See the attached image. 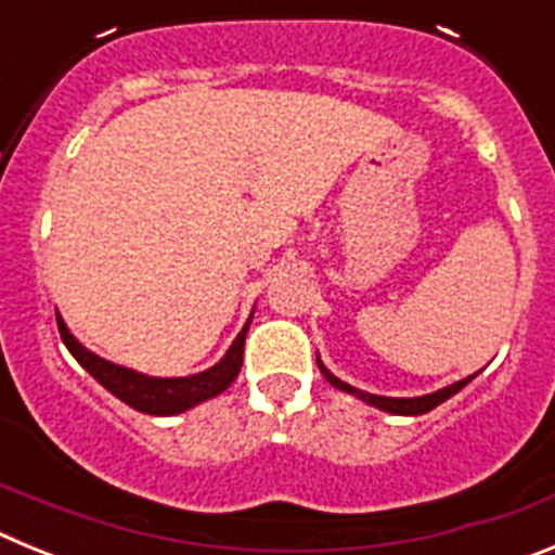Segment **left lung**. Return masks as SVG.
<instances>
[{"instance_id":"left-lung-1","label":"left lung","mask_w":555,"mask_h":555,"mask_svg":"<svg viewBox=\"0 0 555 555\" xmlns=\"http://www.w3.org/2000/svg\"><path fill=\"white\" fill-rule=\"evenodd\" d=\"M317 366H320V372H322V375H325V380L333 386V389L345 391V395L358 397V400H364L366 405H375V409L386 411V414H397V416L428 414V411H434L436 405H442L444 400H450V397H453V395H459V391L464 389V386H467L469 380H473V377H478V372H480L478 370V372H475V375H467V377H464V380H455V384L444 386V389L430 391V395H420V397H384V395H370V391H361V389H356V386L345 384L341 377H336L331 370H327L325 364H322L320 356H317Z\"/></svg>"}]
</instances>
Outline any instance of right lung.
I'll list each match as a JSON object with an SVG mask.
<instances>
[{"label":"right lung","instance_id":"1","mask_svg":"<svg viewBox=\"0 0 555 555\" xmlns=\"http://www.w3.org/2000/svg\"><path fill=\"white\" fill-rule=\"evenodd\" d=\"M249 322H253V313H249V320L244 322L242 331H238V336L233 338V345L228 347V352L219 358L217 364L208 366V370L194 372V375L185 377H155L144 375L139 370H130V366L113 364L107 358L91 352L86 345L77 341L75 333L68 331V325L63 322L61 313H57V331H61L63 345L68 347V352L77 358V364L94 377L96 384L105 386L113 397H119L121 403L152 416L183 414V411L205 403L210 397L222 395L235 377H238V372H242L244 338H247Z\"/></svg>","mask_w":555,"mask_h":555}]
</instances>
